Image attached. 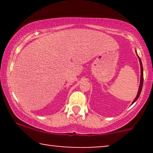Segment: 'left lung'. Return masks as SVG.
<instances>
[{
  "label": "left lung",
  "mask_w": 153,
  "mask_h": 153,
  "mask_svg": "<svg viewBox=\"0 0 153 153\" xmlns=\"http://www.w3.org/2000/svg\"><path fill=\"white\" fill-rule=\"evenodd\" d=\"M138 58H139V62H140V65H141V80H140V85H139V91H138V93H137V95L136 98L134 100L132 104L134 103V102L137 101L138 100V98H139L140 94H141V90H142V87H143V66H142V63H141V58L139 56L137 55Z\"/></svg>",
  "instance_id": "obj_1"
}]
</instances>
